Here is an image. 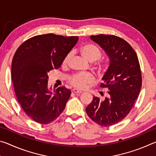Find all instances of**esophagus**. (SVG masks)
I'll use <instances>...</instances> for the list:
<instances>
[{
  "mask_svg": "<svg viewBox=\"0 0 156 156\" xmlns=\"http://www.w3.org/2000/svg\"><path fill=\"white\" fill-rule=\"evenodd\" d=\"M72 91L73 92V93H75L76 94H80L83 93V91L78 90V89H73Z\"/></svg>",
  "mask_w": 156,
  "mask_h": 156,
  "instance_id": "obj_1",
  "label": "esophagus"
}]
</instances>
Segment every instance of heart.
<instances>
[{"label": "heart", "instance_id": "heart-1", "mask_svg": "<svg viewBox=\"0 0 156 156\" xmlns=\"http://www.w3.org/2000/svg\"><path fill=\"white\" fill-rule=\"evenodd\" d=\"M80 53L87 61L94 62L101 58V52L100 50L92 44H84L80 49ZM72 56V54H67L63 60V65H67ZM102 66L99 65L98 69H102ZM95 81L94 76L91 73H79L72 76L69 78V83L78 89H86Z\"/></svg>", "mask_w": 156, "mask_h": 156}]
</instances>
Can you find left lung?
<instances>
[{
	"label": "left lung",
	"instance_id": "1",
	"mask_svg": "<svg viewBox=\"0 0 156 156\" xmlns=\"http://www.w3.org/2000/svg\"><path fill=\"white\" fill-rule=\"evenodd\" d=\"M90 38L106 53L109 65L100 87L107 88L105 100L94 96L86 112L98 125L109 126L125 118L133 107L142 87L138 56L127 42L113 35L99 34Z\"/></svg>",
	"mask_w": 156,
	"mask_h": 156
}]
</instances>
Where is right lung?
I'll use <instances>...</instances> for the list:
<instances>
[{
  "label": "right lung",
  "instance_id": "add662e5",
  "mask_svg": "<svg viewBox=\"0 0 156 156\" xmlns=\"http://www.w3.org/2000/svg\"><path fill=\"white\" fill-rule=\"evenodd\" d=\"M78 41V36L43 34L28 39L16 51L12 65L15 94L23 111L35 122L51 123L65 109L71 91L63 86L53 93L47 74L61 66Z\"/></svg>",
  "mask_w": 156,
  "mask_h": 156
}]
</instances>
